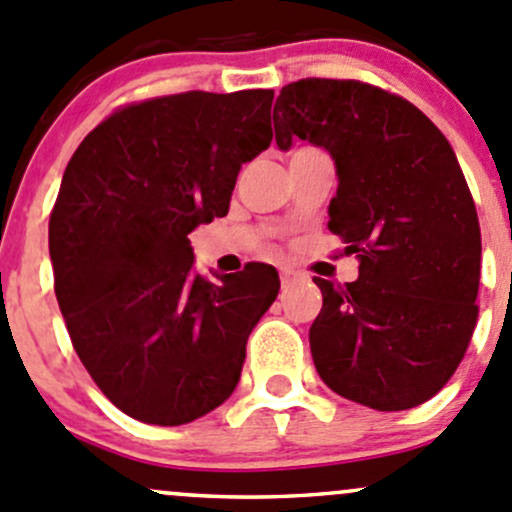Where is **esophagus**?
<instances>
[{
  "mask_svg": "<svg viewBox=\"0 0 512 512\" xmlns=\"http://www.w3.org/2000/svg\"><path fill=\"white\" fill-rule=\"evenodd\" d=\"M279 279H282V289H287V287H292L294 282H297L299 272L289 270V267H282V270H279Z\"/></svg>",
  "mask_w": 512,
  "mask_h": 512,
  "instance_id": "obj_1",
  "label": "esophagus"
}]
</instances>
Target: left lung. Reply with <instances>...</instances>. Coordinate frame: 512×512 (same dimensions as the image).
Here are the masks:
<instances>
[{"mask_svg":"<svg viewBox=\"0 0 512 512\" xmlns=\"http://www.w3.org/2000/svg\"><path fill=\"white\" fill-rule=\"evenodd\" d=\"M277 147L306 139L338 176L328 230L358 279L309 328L321 380L380 412L422 405L459 368L478 319L481 228L454 149L412 102L360 80L306 78L274 102Z\"/></svg>","mask_w":512,"mask_h":512,"instance_id":"obj_1","label":"left lung"}]
</instances>
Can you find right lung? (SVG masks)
I'll return each instance as SVG.
<instances>
[{"mask_svg": "<svg viewBox=\"0 0 512 512\" xmlns=\"http://www.w3.org/2000/svg\"><path fill=\"white\" fill-rule=\"evenodd\" d=\"M274 90L127 105L80 142L48 223L56 299L78 358L129 417L179 427L238 387L279 292L272 265L193 270L188 235L230 208L242 164L272 142Z\"/></svg>", "mask_w": 512, "mask_h": 512, "instance_id": "right-lung-1", "label": "right lung"}]
</instances>
